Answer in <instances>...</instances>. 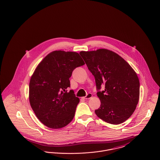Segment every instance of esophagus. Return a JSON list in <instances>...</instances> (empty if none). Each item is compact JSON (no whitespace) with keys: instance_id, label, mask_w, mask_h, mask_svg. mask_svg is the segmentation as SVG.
Segmentation results:
<instances>
[{"instance_id":"1","label":"esophagus","mask_w":160,"mask_h":160,"mask_svg":"<svg viewBox=\"0 0 160 160\" xmlns=\"http://www.w3.org/2000/svg\"><path fill=\"white\" fill-rule=\"evenodd\" d=\"M92 97V93H88L85 97H84L83 98L85 99H88L90 98H91Z\"/></svg>"}]
</instances>
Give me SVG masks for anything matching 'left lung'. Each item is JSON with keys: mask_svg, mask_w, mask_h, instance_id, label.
Masks as SVG:
<instances>
[{"mask_svg": "<svg viewBox=\"0 0 160 160\" xmlns=\"http://www.w3.org/2000/svg\"><path fill=\"white\" fill-rule=\"evenodd\" d=\"M94 76L101 101L95 110L98 117L112 124L126 121L134 112L139 97V81L134 70L118 54L107 49L81 52ZM105 89L101 92V85Z\"/></svg>", "mask_w": 160, "mask_h": 160, "instance_id": "1", "label": "left lung"}]
</instances>
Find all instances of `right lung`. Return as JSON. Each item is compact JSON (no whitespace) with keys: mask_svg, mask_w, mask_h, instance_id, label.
Masks as SVG:
<instances>
[{"mask_svg":"<svg viewBox=\"0 0 160 160\" xmlns=\"http://www.w3.org/2000/svg\"><path fill=\"white\" fill-rule=\"evenodd\" d=\"M85 63L76 52L54 51L36 67L29 84V100L36 116L45 126L58 129L75 116L79 99L70 87L69 78L76 67Z\"/></svg>","mask_w":160,"mask_h":160,"instance_id":"right-lung-1","label":"right lung"}]
</instances>
